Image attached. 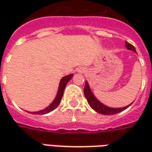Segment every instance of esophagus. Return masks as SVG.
I'll use <instances>...</instances> for the list:
<instances>
[{
	"label": "esophagus",
	"instance_id": "esophagus-1",
	"mask_svg": "<svg viewBox=\"0 0 152 152\" xmlns=\"http://www.w3.org/2000/svg\"><path fill=\"white\" fill-rule=\"evenodd\" d=\"M86 67H84V66H80L77 68V72L79 73H84L86 72Z\"/></svg>",
	"mask_w": 152,
	"mask_h": 152
}]
</instances>
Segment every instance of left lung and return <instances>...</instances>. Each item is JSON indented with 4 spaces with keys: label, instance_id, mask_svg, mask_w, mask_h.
<instances>
[{
    "label": "left lung",
    "instance_id": "left-lung-1",
    "mask_svg": "<svg viewBox=\"0 0 152 152\" xmlns=\"http://www.w3.org/2000/svg\"><path fill=\"white\" fill-rule=\"evenodd\" d=\"M125 45H126V48L128 50H132V51H134L136 52V50L134 48V45H132L131 44H129L127 41H125ZM84 93H85V96H86V99L88 101V103H89L90 107H92L95 112H97L99 114L102 115H115L117 114L119 112L124 111L126 108H128L129 106L132 104H129V106H126L124 107H121V108H113V107H107L104 104H102V102H99L98 99H96L95 96L94 95V94L92 93V91L90 90V88H89V84L88 82H86V86H85V88H84Z\"/></svg>",
    "mask_w": 152,
    "mask_h": 152
}]
</instances>
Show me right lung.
<instances>
[{"label":"right lung","mask_w":152,"mask_h":152,"mask_svg":"<svg viewBox=\"0 0 152 152\" xmlns=\"http://www.w3.org/2000/svg\"><path fill=\"white\" fill-rule=\"evenodd\" d=\"M73 76V74H70L68 76H66L63 77L61 80H60L59 83V87H58V93H57V95L55 97V99L53 101V102L50 104L49 107H47L46 108H45L44 110H41V111H39V112H32V114H40V115H44L47 114L49 112H52L53 110L56 108L59 105L60 102H61V99H62V97H63V91H64V89L66 87V84L70 80L72 79V77Z\"/></svg>","instance_id":"add662e5"}]
</instances>
